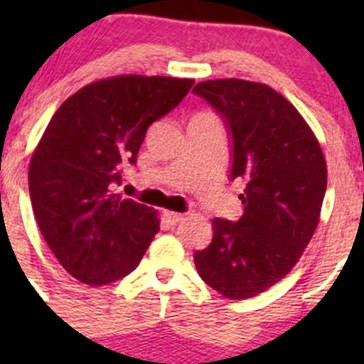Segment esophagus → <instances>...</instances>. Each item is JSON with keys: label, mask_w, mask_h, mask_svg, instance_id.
Instances as JSON below:
<instances>
[{"label": "esophagus", "mask_w": 364, "mask_h": 364, "mask_svg": "<svg viewBox=\"0 0 364 364\" xmlns=\"http://www.w3.org/2000/svg\"><path fill=\"white\" fill-rule=\"evenodd\" d=\"M164 215L171 225H178V223L185 218V215H183V213H176V211H165Z\"/></svg>", "instance_id": "esophagus-1"}]
</instances>
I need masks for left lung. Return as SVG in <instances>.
Instances as JSON below:
<instances>
[{
    "instance_id": "8db88e82",
    "label": "left lung",
    "mask_w": 364,
    "mask_h": 364,
    "mask_svg": "<svg viewBox=\"0 0 364 364\" xmlns=\"http://www.w3.org/2000/svg\"><path fill=\"white\" fill-rule=\"evenodd\" d=\"M193 93L225 123L230 179L247 181L243 216L213 220L211 243L193 260L209 287L247 299L280 282L310 243L328 185L326 160L303 116L266 84L204 80Z\"/></svg>"
}]
</instances>
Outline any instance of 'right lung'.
Returning <instances> with one entry per match:
<instances>
[{
	"label": "right lung",
	"instance_id": "right-lung-1",
	"mask_svg": "<svg viewBox=\"0 0 364 364\" xmlns=\"http://www.w3.org/2000/svg\"><path fill=\"white\" fill-rule=\"evenodd\" d=\"M193 79L117 75L65 100L29 164L36 223L61 266L87 285H107L141 262L160 230L156 211L112 192L135 164L149 124L178 107Z\"/></svg>",
	"mask_w": 364,
	"mask_h": 364
}]
</instances>
